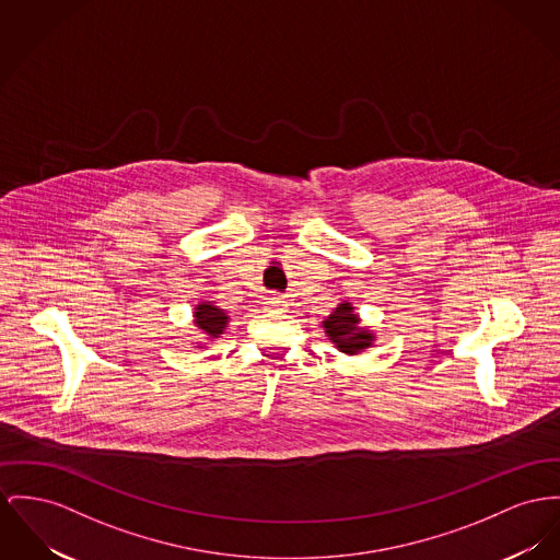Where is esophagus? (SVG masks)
<instances>
[{"label": "esophagus", "mask_w": 560, "mask_h": 560, "mask_svg": "<svg viewBox=\"0 0 560 560\" xmlns=\"http://www.w3.org/2000/svg\"><path fill=\"white\" fill-rule=\"evenodd\" d=\"M287 301L282 295H276V293H271V295H267V301H265V305L267 307H282Z\"/></svg>", "instance_id": "esophagus-1"}]
</instances>
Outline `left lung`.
I'll return each instance as SVG.
<instances>
[{"label": "left lung", "instance_id": "left-lung-1", "mask_svg": "<svg viewBox=\"0 0 560 560\" xmlns=\"http://www.w3.org/2000/svg\"><path fill=\"white\" fill-rule=\"evenodd\" d=\"M352 312L354 307L350 303H339L334 314L323 320L327 337L346 354H359L361 350L370 348L373 341V334L359 329V316Z\"/></svg>", "mask_w": 560, "mask_h": 560}]
</instances>
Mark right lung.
Masks as SVG:
<instances>
[{"instance_id": "obj_1", "label": "right lung", "mask_w": 560, "mask_h": 560, "mask_svg": "<svg viewBox=\"0 0 560 560\" xmlns=\"http://www.w3.org/2000/svg\"><path fill=\"white\" fill-rule=\"evenodd\" d=\"M226 314L212 303H199L195 307V325L210 337H219L226 327Z\"/></svg>"}]
</instances>
